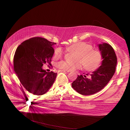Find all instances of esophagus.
<instances>
[{
  "label": "esophagus",
  "instance_id": "34e87169",
  "mask_svg": "<svg viewBox=\"0 0 130 130\" xmlns=\"http://www.w3.org/2000/svg\"><path fill=\"white\" fill-rule=\"evenodd\" d=\"M61 72H64V73H69V71H67V70H60Z\"/></svg>",
  "mask_w": 130,
  "mask_h": 130
}]
</instances>
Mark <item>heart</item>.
<instances>
[{"label": "heart", "instance_id": "obj_1", "mask_svg": "<svg viewBox=\"0 0 130 130\" xmlns=\"http://www.w3.org/2000/svg\"><path fill=\"white\" fill-rule=\"evenodd\" d=\"M67 50L75 52L78 55L75 63H69L65 61H61L57 63V67L63 70H73L76 69H81L83 65L85 70L93 71L100 67L102 60V54L98 50L93 49V46L87 43L79 42L69 46ZM63 51L61 48L55 50L54 57L59 59L63 55Z\"/></svg>", "mask_w": 130, "mask_h": 130}]
</instances>
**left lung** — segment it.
I'll return each mask as SVG.
<instances>
[{"label":"left lung","instance_id":"1","mask_svg":"<svg viewBox=\"0 0 130 130\" xmlns=\"http://www.w3.org/2000/svg\"><path fill=\"white\" fill-rule=\"evenodd\" d=\"M98 46L103 60L101 65L90 74V78H87L86 75H78L71 84L73 89L80 94L91 95L99 92L108 83L115 73L117 60L113 48L107 43Z\"/></svg>","mask_w":130,"mask_h":130}]
</instances>
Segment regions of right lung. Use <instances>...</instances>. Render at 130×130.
Here are the masks:
<instances>
[{
	"label": "right lung",
	"mask_w": 130,
	"mask_h": 130,
	"mask_svg": "<svg viewBox=\"0 0 130 130\" xmlns=\"http://www.w3.org/2000/svg\"><path fill=\"white\" fill-rule=\"evenodd\" d=\"M51 42L42 37L24 41L17 48L13 60L14 70L21 83L33 94L41 95L51 87L57 73L46 72L45 63L51 65L54 54Z\"/></svg>",
	"instance_id": "add662e5"
}]
</instances>
